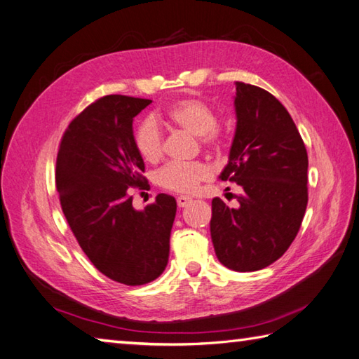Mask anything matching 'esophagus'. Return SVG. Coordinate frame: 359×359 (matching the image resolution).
<instances>
[{"mask_svg":"<svg viewBox=\"0 0 359 359\" xmlns=\"http://www.w3.org/2000/svg\"><path fill=\"white\" fill-rule=\"evenodd\" d=\"M191 198L190 196H179L177 198V205L179 207H187L188 204H191Z\"/></svg>","mask_w":359,"mask_h":359,"instance_id":"34e87169","label":"esophagus"}]
</instances>
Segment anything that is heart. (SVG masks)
<instances>
[{
    "label": "heart",
    "mask_w": 359,
    "mask_h": 359,
    "mask_svg": "<svg viewBox=\"0 0 359 359\" xmlns=\"http://www.w3.org/2000/svg\"><path fill=\"white\" fill-rule=\"evenodd\" d=\"M168 119L185 132L199 136L205 146H219L217 114L204 102L196 99L180 100L168 109ZM135 147L146 161H157L163 152L161 132L154 117L142 119L135 130ZM210 177V169L202 163H168L155 174V182L177 193H193L202 180Z\"/></svg>",
    "instance_id": "1"
}]
</instances>
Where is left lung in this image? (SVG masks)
I'll return each instance as SVG.
<instances>
[{
    "mask_svg": "<svg viewBox=\"0 0 359 359\" xmlns=\"http://www.w3.org/2000/svg\"><path fill=\"white\" fill-rule=\"evenodd\" d=\"M237 126L221 180L242 188L238 207L212 201L210 236L221 264L256 271L297 237L308 205V152L287 109L262 88L236 83Z\"/></svg>",
    "mask_w": 359,
    "mask_h": 359,
    "instance_id": "obj_1",
    "label": "left lung"
}]
</instances>
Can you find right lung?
Returning a JSON list of instances; mask_svg holds the SVG:
<instances>
[{
  "instance_id": "right-lung-1",
  "label": "right lung",
  "mask_w": 359,
  "mask_h": 359,
  "mask_svg": "<svg viewBox=\"0 0 359 359\" xmlns=\"http://www.w3.org/2000/svg\"><path fill=\"white\" fill-rule=\"evenodd\" d=\"M152 100L107 95L70 122L56 158V190L67 223L90 262L126 285L165 271L177 202L160 193L136 210L130 187H142L144 161L133 119Z\"/></svg>"
}]
</instances>
